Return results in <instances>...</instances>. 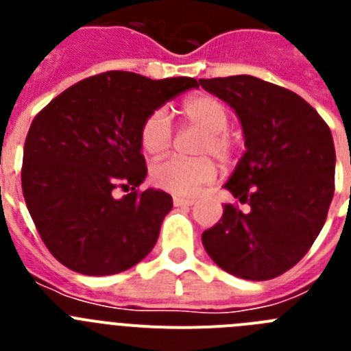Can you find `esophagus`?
Returning <instances> with one entry per match:
<instances>
[{
	"label": "esophagus",
	"instance_id": "obj_1",
	"mask_svg": "<svg viewBox=\"0 0 351 351\" xmlns=\"http://www.w3.org/2000/svg\"><path fill=\"white\" fill-rule=\"evenodd\" d=\"M195 200L193 198H184V197H173V206L176 207H186V206H191Z\"/></svg>",
	"mask_w": 351,
	"mask_h": 351
}]
</instances>
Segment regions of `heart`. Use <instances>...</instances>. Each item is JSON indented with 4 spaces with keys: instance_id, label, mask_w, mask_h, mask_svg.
<instances>
[{
    "instance_id": "obj_1",
    "label": "heart",
    "mask_w": 351,
    "mask_h": 351,
    "mask_svg": "<svg viewBox=\"0 0 351 351\" xmlns=\"http://www.w3.org/2000/svg\"><path fill=\"white\" fill-rule=\"evenodd\" d=\"M188 126L202 132L195 147L197 160L167 158L151 167V182L156 188L179 197H191L216 179V165L209 156L226 165L237 154V141L226 128L230 126V110L221 100L209 95L191 96L179 108ZM138 141L144 153L163 154L173 142V130L163 108H156L142 121Z\"/></svg>"
}]
</instances>
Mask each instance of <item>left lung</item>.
I'll return each instance as SVG.
<instances>
[{"label":"left lung","mask_w":351,"mask_h":351,"mask_svg":"<svg viewBox=\"0 0 351 351\" xmlns=\"http://www.w3.org/2000/svg\"><path fill=\"white\" fill-rule=\"evenodd\" d=\"M241 119L246 153L225 188L241 204L202 234L216 265L265 281L291 269L313 246L334 197L336 151L330 128L293 91L251 75L198 79Z\"/></svg>","instance_id":"8db88e82"}]
</instances>
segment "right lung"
<instances>
[{
  "label": "right lung",
  "mask_w": 351,
  "mask_h": 351,
  "mask_svg": "<svg viewBox=\"0 0 351 351\" xmlns=\"http://www.w3.org/2000/svg\"><path fill=\"white\" fill-rule=\"evenodd\" d=\"M190 77L153 80L105 71L64 89L35 116L24 142L23 193L58 262L86 276L117 274L151 253L172 209L145 190L142 121L186 89ZM128 191L123 199L115 190Z\"/></svg>",
  "instance_id": "right-lung-1"
}]
</instances>
